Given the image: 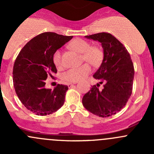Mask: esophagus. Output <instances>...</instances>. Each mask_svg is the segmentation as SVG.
I'll return each instance as SVG.
<instances>
[{
    "label": "esophagus",
    "mask_w": 154,
    "mask_h": 154,
    "mask_svg": "<svg viewBox=\"0 0 154 154\" xmlns=\"http://www.w3.org/2000/svg\"><path fill=\"white\" fill-rule=\"evenodd\" d=\"M74 84H76V83H68V88H71V87L74 86Z\"/></svg>",
    "instance_id": "1"
}]
</instances>
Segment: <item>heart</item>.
<instances>
[{"mask_svg":"<svg viewBox=\"0 0 154 154\" xmlns=\"http://www.w3.org/2000/svg\"><path fill=\"white\" fill-rule=\"evenodd\" d=\"M71 49L74 50L79 54H82L83 60L88 62L94 67H98L103 62V52L98 46H90L86 40L82 38H75L68 45ZM53 62L56 67L60 68L62 66L61 52L57 51L53 56ZM91 73V67L89 65L83 64L77 68H72L68 69L63 74V79L68 83H77L85 78Z\"/></svg>","mask_w":154,"mask_h":154,"instance_id":"b5f03b06","label":"heart"}]
</instances>
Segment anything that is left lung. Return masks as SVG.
<instances>
[{"label": "left lung", "mask_w": 154, "mask_h": 154, "mask_svg": "<svg viewBox=\"0 0 154 154\" xmlns=\"http://www.w3.org/2000/svg\"><path fill=\"white\" fill-rule=\"evenodd\" d=\"M85 38L100 42L103 59L100 68L94 74L99 80L83 96V106L95 116L106 118L119 112L132 94L134 68L130 55L125 46L112 35L100 32ZM104 83V88L97 87Z\"/></svg>", "instance_id": "8db88e82"}]
</instances>
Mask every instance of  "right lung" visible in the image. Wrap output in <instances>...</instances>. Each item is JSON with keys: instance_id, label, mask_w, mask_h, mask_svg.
<instances>
[{"instance_id": "obj_1", "label": "right lung", "mask_w": 154, "mask_h": 154, "mask_svg": "<svg viewBox=\"0 0 154 154\" xmlns=\"http://www.w3.org/2000/svg\"><path fill=\"white\" fill-rule=\"evenodd\" d=\"M73 36L43 32L34 37L20 51L13 66V85L24 106L38 116L52 114L63 106L67 86L45 87L48 76L57 72L53 62L54 53Z\"/></svg>"}]
</instances>
